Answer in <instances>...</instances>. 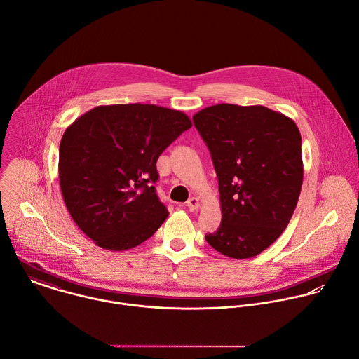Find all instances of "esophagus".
<instances>
[{"mask_svg": "<svg viewBox=\"0 0 359 359\" xmlns=\"http://www.w3.org/2000/svg\"><path fill=\"white\" fill-rule=\"evenodd\" d=\"M187 208L190 211H197L200 208V200L197 197H191L189 201H187Z\"/></svg>", "mask_w": 359, "mask_h": 359, "instance_id": "esophagus-1", "label": "esophagus"}]
</instances>
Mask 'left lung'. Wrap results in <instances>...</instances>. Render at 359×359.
I'll return each mask as SVG.
<instances>
[{"label":"left lung","instance_id":"obj_1","mask_svg":"<svg viewBox=\"0 0 359 359\" xmlns=\"http://www.w3.org/2000/svg\"><path fill=\"white\" fill-rule=\"evenodd\" d=\"M218 176L222 219L205 241L231 259H250L288 226L304 182L295 121L269 107L221 103L193 116Z\"/></svg>","mask_w":359,"mask_h":359}]
</instances>
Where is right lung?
Wrapping results in <instances>:
<instances>
[{
  "label": "right lung",
  "mask_w": 359,
  "mask_h": 359,
  "mask_svg": "<svg viewBox=\"0 0 359 359\" xmlns=\"http://www.w3.org/2000/svg\"><path fill=\"white\" fill-rule=\"evenodd\" d=\"M191 127L187 114L156 104H106L83 113L60 142L58 177L65 207L99 248L133 249L169 212L155 183L159 155Z\"/></svg>",
  "instance_id": "obj_1"
}]
</instances>
